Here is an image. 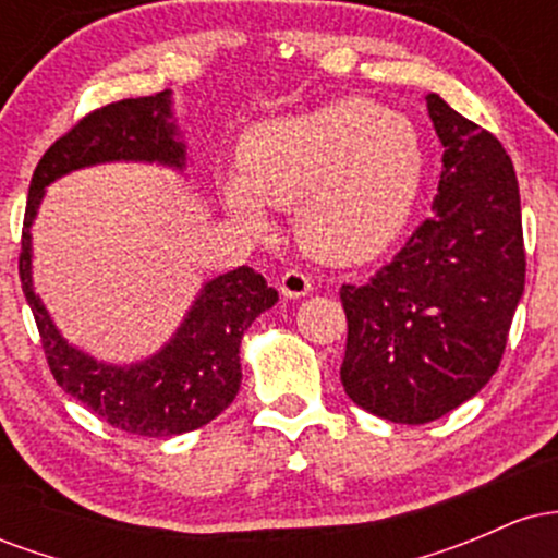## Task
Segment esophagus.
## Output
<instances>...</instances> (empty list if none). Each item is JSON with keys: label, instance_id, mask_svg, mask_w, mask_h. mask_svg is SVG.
Listing matches in <instances>:
<instances>
[{"label": "esophagus", "instance_id": "obj_1", "mask_svg": "<svg viewBox=\"0 0 558 558\" xmlns=\"http://www.w3.org/2000/svg\"><path fill=\"white\" fill-rule=\"evenodd\" d=\"M280 291L288 299H301L312 291V278L304 270H286L280 278Z\"/></svg>", "mask_w": 558, "mask_h": 558}]
</instances>
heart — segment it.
<instances>
[{"label":"heart","instance_id":"b5f03b06","mask_svg":"<svg viewBox=\"0 0 558 558\" xmlns=\"http://www.w3.org/2000/svg\"><path fill=\"white\" fill-rule=\"evenodd\" d=\"M422 178L425 146L412 120L375 101L341 99L252 128L222 198L254 230L267 226L265 204L293 207L301 246L351 265L401 233Z\"/></svg>","mask_w":558,"mask_h":558}]
</instances>
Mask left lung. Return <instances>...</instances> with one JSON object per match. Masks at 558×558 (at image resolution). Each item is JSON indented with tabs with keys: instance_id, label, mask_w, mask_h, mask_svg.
<instances>
[{
	"instance_id": "1",
	"label": "left lung",
	"mask_w": 558,
	"mask_h": 558,
	"mask_svg": "<svg viewBox=\"0 0 558 558\" xmlns=\"http://www.w3.org/2000/svg\"><path fill=\"white\" fill-rule=\"evenodd\" d=\"M427 112L446 149L433 217L369 283L341 286L345 393L401 425L444 417L490 380L527 265L520 185L501 141L438 94Z\"/></svg>"
}]
</instances>
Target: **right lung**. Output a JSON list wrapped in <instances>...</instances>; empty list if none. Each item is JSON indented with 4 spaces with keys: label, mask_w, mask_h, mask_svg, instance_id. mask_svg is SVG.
<instances>
[{
    "label": "right lung",
    "mask_w": 558,
    "mask_h": 558,
    "mask_svg": "<svg viewBox=\"0 0 558 558\" xmlns=\"http://www.w3.org/2000/svg\"><path fill=\"white\" fill-rule=\"evenodd\" d=\"M170 92L112 101L81 118L38 159L23 217L17 272L34 312L44 356L57 386L125 433L170 438L215 420L241 388V338L278 291L252 267L209 280L168 345L149 360L114 367L70 345L34 293L31 226L44 189L68 172L99 162H159L183 170L185 146L170 123Z\"/></svg>",
    "instance_id": "1"
}]
</instances>
